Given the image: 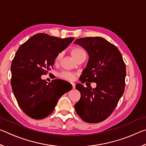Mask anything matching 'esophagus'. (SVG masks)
<instances>
[{
	"instance_id": "obj_1",
	"label": "esophagus",
	"mask_w": 146,
	"mask_h": 146,
	"mask_svg": "<svg viewBox=\"0 0 146 146\" xmlns=\"http://www.w3.org/2000/svg\"><path fill=\"white\" fill-rule=\"evenodd\" d=\"M71 84H72V86H73V88L75 89V84L74 82H71Z\"/></svg>"
}]
</instances>
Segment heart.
Masks as SVG:
<instances>
[{"mask_svg":"<svg viewBox=\"0 0 146 146\" xmlns=\"http://www.w3.org/2000/svg\"><path fill=\"white\" fill-rule=\"evenodd\" d=\"M83 54H85V51H84V49L81 48H79V47H76V48H74L71 50V55L74 57L75 59L77 58L78 56L80 55H83ZM62 56L61 53H58L55 59V63H58L59 61H60V58ZM59 77H60L63 79H65V80H73L74 78H75V75H73V73L70 72H68V71H63L60 73H59Z\"/></svg>","mask_w":146,"mask_h":146,"instance_id":"heart-1","label":"heart"}]
</instances>
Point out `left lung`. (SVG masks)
Listing matches in <instances>:
<instances>
[{
	"label": "left lung",
	"instance_id": "8db88e82",
	"mask_svg": "<svg viewBox=\"0 0 146 146\" xmlns=\"http://www.w3.org/2000/svg\"><path fill=\"white\" fill-rule=\"evenodd\" d=\"M74 44L85 49L89 55L79 80L97 84L93 89L76 84L81 97L75 105L76 112L86 122H100L111 114L123 95L125 64L118 49L104 38H81Z\"/></svg>",
	"mask_w": 146,
	"mask_h": 146
}]
</instances>
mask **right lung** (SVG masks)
Here are the masks:
<instances>
[{"label": "right lung", "instance_id": "1", "mask_svg": "<svg viewBox=\"0 0 146 146\" xmlns=\"http://www.w3.org/2000/svg\"><path fill=\"white\" fill-rule=\"evenodd\" d=\"M74 38H60L38 33L19 47L11 63V84L20 108L34 119L50 115L61 96L71 90H62L58 79L48 83L41 78L53 67L58 53Z\"/></svg>", "mask_w": 146, "mask_h": 146}]
</instances>
